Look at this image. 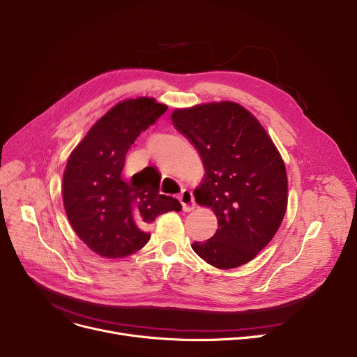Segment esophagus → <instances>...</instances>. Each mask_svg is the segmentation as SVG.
<instances>
[{"label": "esophagus", "mask_w": 357, "mask_h": 357, "mask_svg": "<svg viewBox=\"0 0 357 357\" xmlns=\"http://www.w3.org/2000/svg\"><path fill=\"white\" fill-rule=\"evenodd\" d=\"M178 198L181 201L182 209L185 212H189L195 208V198H194V194L189 191V189H182V192L179 194Z\"/></svg>", "instance_id": "esophagus-1"}]
</instances>
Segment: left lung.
Instances as JSON below:
<instances>
[{
  "label": "left lung",
  "instance_id": "1",
  "mask_svg": "<svg viewBox=\"0 0 357 357\" xmlns=\"http://www.w3.org/2000/svg\"><path fill=\"white\" fill-rule=\"evenodd\" d=\"M172 123L198 151L206 176L194 194L218 229L192 244L208 264H247L275 235L287 209L286 166L257 119L234 102L176 109Z\"/></svg>",
  "mask_w": 357,
  "mask_h": 357
}]
</instances>
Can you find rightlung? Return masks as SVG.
<instances>
[{
  "instance_id": "right-lung-1",
  "label": "right lung",
  "mask_w": 357,
  "mask_h": 357,
  "mask_svg": "<svg viewBox=\"0 0 357 357\" xmlns=\"http://www.w3.org/2000/svg\"><path fill=\"white\" fill-rule=\"evenodd\" d=\"M168 106L137 98L117 103L93 125L71 152L63 176V202L79 238L106 258L132 255L145 247V229L168 211H181L172 197L159 194V174L145 168L122 176L125 158L137 136Z\"/></svg>"
}]
</instances>
